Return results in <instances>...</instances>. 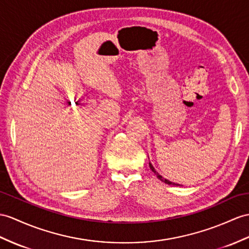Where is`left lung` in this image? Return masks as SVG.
<instances>
[{
    "label": "left lung",
    "mask_w": 249,
    "mask_h": 249,
    "mask_svg": "<svg viewBox=\"0 0 249 249\" xmlns=\"http://www.w3.org/2000/svg\"><path fill=\"white\" fill-rule=\"evenodd\" d=\"M149 166H150V169H151V170H152L153 172H154V174L156 175V177H157V178H159V179H160L161 181H163V183H166V184H168V185H178V184H175V183H172V181H170V180H168V179H166V178H163L162 177H161V175H160V173L159 172H157L156 170H155V169H154V167L152 166V163H151V162H149Z\"/></svg>",
    "instance_id": "obj_1"
}]
</instances>
